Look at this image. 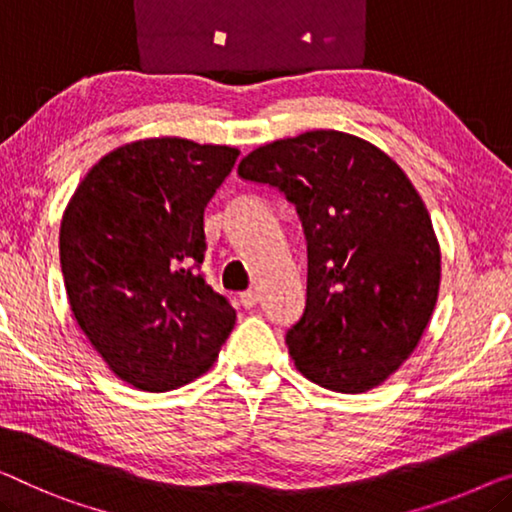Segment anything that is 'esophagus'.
<instances>
[{"mask_svg": "<svg viewBox=\"0 0 512 512\" xmlns=\"http://www.w3.org/2000/svg\"><path fill=\"white\" fill-rule=\"evenodd\" d=\"M241 303H243V308H255V305H257V292H255V289H248V292H243L241 294Z\"/></svg>", "mask_w": 512, "mask_h": 512, "instance_id": "obj_1", "label": "esophagus"}]
</instances>
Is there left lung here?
Masks as SVG:
<instances>
[{"label":"left lung","mask_w":512,"mask_h":512,"mask_svg":"<svg viewBox=\"0 0 512 512\" xmlns=\"http://www.w3.org/2000/svg\"><path fill=\"white\" fill-rule=\"evenodd\" d=\"M239 177L278 188L308 241V299L285 335L296 370L338 393L384 384L439 296V241L414 183L375 144L340 131L264 144Z\"/></svg>","instance_id":"obj_1"}]
</instances>
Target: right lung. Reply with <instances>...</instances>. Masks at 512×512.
Returning <instances> with one entry per match:
<instances>
[{"mask_svg":"<svg viewBox=\"0 0 512 512\" xmlns=\"http://www.w3.org/2000/svg\"><path fill=\"white\" fill-rule=\"evenodd\" d=\"M239 149L149 137L103 156L61 218L75 322L121 381L165 393L207 372L236 312L207 285L204 209Z\"/></svg>","mask_w":512,"mask_h":512,"instance_id":"obj_1","label":"right lung"}]
</instances>
